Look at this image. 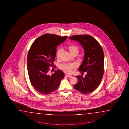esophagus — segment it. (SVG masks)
I'll list each match as a JSON object with an SVG mask.
<instances>
[{
	"instance_id": "obj_1",
	"label": "esophagus",
	"mask_w": 129,
	"mask_h": 129,
	"mask_svg": "<svg viewBox=\"0 0 129 129\" xmlns=\"http://www.w3.org/2000/svg\"><path fill=\"white\" fill-rule=\"evenodd\" d=\"M66 76L68 77H72V76H71V75H69V74H66Z\"/></svg>"
}]
</instances>
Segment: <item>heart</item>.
Here are the masks:
<instances>
[{"mask_svg": "<svg viewBox=\"0 0 129 129\" xmlns=\"http://www.w3.org/2000/svg\"><path fill=\"white\" fill-rule=\"evenodd\" d=\"M67 49H68L69 52L71 55L76 54V55L78 53L79 48L75 44H71L67 47ZM61 50L60 49H58L57 53L56 55L58 58H59L61 54ZM76 68V65L74 63H63L60 66V68L62 69L63 71H65L67 73H71L72 70H74Z\"/></svg>", "mask_w": 129, "mask_h": 129, "instance_id": "b5f03b06", "label": "heart"}]
</instances>
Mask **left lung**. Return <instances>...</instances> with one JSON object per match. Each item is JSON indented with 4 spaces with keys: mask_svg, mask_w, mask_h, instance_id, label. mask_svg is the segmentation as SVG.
<instances>
[{
    "mask_svg": "<svg viewBox=\"0 0 129 129\" xmlns=\"http://www.w3.org/2000/svg\"><path fill=\"white\" fill-rule=\"evenodd\" d=\"M69 38L79 42L84 49L83 61L78 70L87 73L85 77L76 76L78 82L74 87L82 93H91L98 88L104 75L103 49L96 39L89 35H76Z\"/></svg>",
    "mask_w": 129,
    "mask_h": 129,
    "instance_id": "8db88e82",
    "label": "left lung"
}]
</instances>
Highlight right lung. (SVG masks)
Here are the masks:
<instances>
[{
    "mask_svg": "<svg viewBox=\"0 0 129 129\" xmlns=\"http://www.w3.org/2000/svg\"><path fill=\"white\" fill-rule=\"evenodd\" d=\"M67 36L46 33L34 41L28 52L27 64L30 83L36 90L44 95L58 88L64 74L60 70L50 76L49 67L55 60L57 47L63 43Z\"/></svg>",
    "mask_w": 129,
    "mask_h": 129,
    "instance_id": "1",
    "label": "right lung"
}]
</instances>
